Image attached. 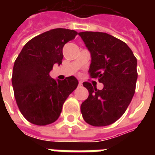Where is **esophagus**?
Masks as SVG:
<instances>
[{
  "mask_svg": "<svg viewBox=\"0 0 155 155\" xmlns=\"http://www.w3.org/2000/svg\"><path fill=\"white\" fill-rule=\"evenodd\" d=\"M82 84H83L82 81H79V86H82Z\"/></svg>",
  "mask_w": 155,
  "mask_h": 155,
  "instance_id": "1",
  "label": "esophagus"
}]
</instances>
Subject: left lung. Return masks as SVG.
Listing matches in <instances>:
<instances>
[{
  "instance_id": "1",
  "label": "left lung",
  "mask_w": 155,
  "mask_h": 155,
  "mask_svg": "<svg viewBox=\"0 0 155 155\" xmlns=\"http://www.w3.org/2000/svg\"><path fill=\"white\" fill-rule=\"evenodd\" d=\"M79 35L91 54V77L104 84L98 90L83 83L89 92L80 107L83 118L92 126L111 125L124 114L134 95L137 58L125 42L108 34L85 31Z\"/></svg>"
}]
</instances>
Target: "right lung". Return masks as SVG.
I'll return each instance as SVG.
<instances>
[{"label": "right lung", "mask_w": 155, "mask_h": 155, "mask_svg": "<svg viewBox=\"0 0 155 155\" xmlns=\"http://www.w3.org/2000/svg\"><path fill=\"white\" fill-rule=\"evenodd\" d=\"M78 33L63 28L53 29L30 40L15 60L12 84L18 108L32 124L47 125L60 115L63 104L77 87V79L69 76L54 80L50 71L63 58V48Z\"/></svg>", "instance_id": "right-lung-1"}]
</instances>
